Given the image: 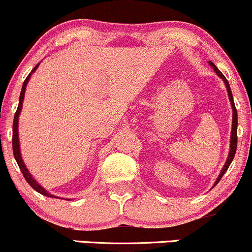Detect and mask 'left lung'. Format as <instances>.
Returning <instances> with one entry per match:
<instances>
[{"label":"left lung","mask_w":252,"mask_h":252,"mask_svg":"<svg viewBox=\"0 0 252 252\" xmlns=\"http://www.w3.org/2000/svg\"><path fill=\"white\" fill-rule=\"evenodd\" d=\"M210 65L213 66V68L215 70V72L217 75L220 76L222 79H223L224 84H226V88H227V92H228V96H229V100H231V105H232V108H233V121H232V135H231V148H229V155H228V158H227L226 160V164H224L223 169H222L221 174L219 175V177H217L216 180V184H219L220 180L222 179V176H223L224 173L227 171V169L229 168V165H231L233 158H234L235 156V151H237V144H238V137H237V126H238V115H237V108H235V105H234V101H233V95H232V91H231V87H229V83L228 81H227L226 77H224L223 75H222L221 71L219 70V68L216 67L215 63L210 62Z\"/></svg>","instance_id":"1"}]
</instances>
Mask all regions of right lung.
Instances as JSON below:
<instances>
[{
  "instance_id": "right-lung-1",
  "label": "right lung",
  "mask_w": 252,
  "mask_h": 252,
  "mask_svg": "<svg viewBox=\"0 0 252 252\" xmlns=\"http://www.w3.org/2000/svg\"><path fill=\"white\" fill-rule=\"evenodd\" d=\"M39 63H37L35 67L32 68V71H31L30 73H29V76L26 77L25 81H24L23 83V88H21V92H20V97H19V105H18V108H17V112H15L14 115V121H13V139H12V145H13V155H14V158L15 160H17L18 165H19L21 173H23L24 177H25V180L28 181V184L30 185L31 187H32L33 189L37 190L38 193H41V194L43 195H47V197H50V198H55L54 195L50 194V193L47 192L46 189H43V187L39 186L38 184L35 181V180L32 179V176H31L30 173L28 171V169H26L25 164H24L23 159H21V155H20V147H19V136H18V118H19V113L21 111V106H23V101H24V95H25V89H26V84H28L29 79H30V76L31 73L33 72V71L36 70L37 67H38Z\"/></svg>"
}]
</instances>
